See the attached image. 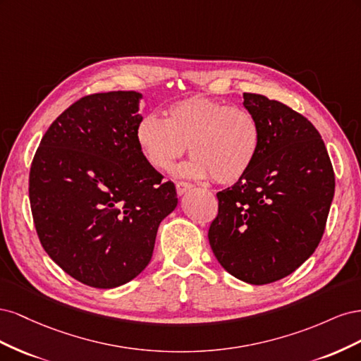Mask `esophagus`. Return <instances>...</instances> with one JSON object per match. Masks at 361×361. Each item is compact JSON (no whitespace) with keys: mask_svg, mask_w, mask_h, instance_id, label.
<instances>
[{"mask_svg":"<svg viewBox=\"0 0 361 361\" xmlns=\"http://www.w3.org/2000/svg\"><path fill=\"white\" fill-rule=\"evenodd\" d=\"M190 188H192V185L190 182H185V180H178L176 182V192L179 195H182L183 192H187Z\"/></svg>","mask_w":361,"mask_h":361,"instance_id":"obj_1","label":"esophagus"}]
</instances>
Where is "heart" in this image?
<instances>
[{"mask_svg": "<svg viewBox=\"0 0 361 361\" xmlns=\"http://www.w3.org/2000/svg\"><path fill=\"white\" fill-rule=\"evenodd\" d=\"M137 143L157 170H170L187 150L192 158L183 173L220 185L241 180L253 166L260 128L245 108L195 94L174 102L166 120L146 114L135 129Z\"/></svg>", "mask_w": 361, "mask_h": 361, "instance_id": "heart-1", "label": "heart"}]
</instances>
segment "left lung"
Masks as SVG:
<instances>
[{
    "mask_svg": "<svg viewBox=\"0 0 361 361\" xmlns=\"http://www.w3.org/2000/svg\"><path fill=\"white\" fill-rule=\"evenodd\" d=\"M260 128L253 166L216 192L207 238L221 267L250 285L286 277L319 245L334 195L324 141L302 114L267 96L244 93Z\"/></svg>",
    "mask_w": 361,
    "mask_h": 361,
    "instance_id": "1",
    "label": "left lung"
}]
</instances>
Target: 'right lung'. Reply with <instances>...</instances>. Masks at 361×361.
I'll list each match as a JSON object with an SVG mask.
<instances>
[{"label": "right lung", "instance_id": "add662e5", "mask_svg": "<svg viewBox=\"0 0 361 361\" xmlns=\"http://www.w3.org/2000/svg\"><path fill=\"white\" fill-rule=\"evenodd\" d=\"M137 92L82 96L43 135L30 169L39 241L82 285L111 289L152 259L159 223L178 204L171 180L150 166L135 129Z\"/></svg>", "mask_w": 361, "mask_h": 361}]
</instances>
